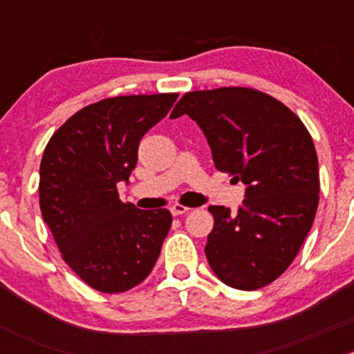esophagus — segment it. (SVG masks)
Returning a JSON list of instances; mask_svg holds the SVG:
<instances>
[{
  "label": "esophagus",
  "instance_id": "34e87169",
  "mask_svg": "<svg viewBox=\"0 0 354 354\" xmlns=\"http://www.w3.org/2000/svg\"><path fill=\"white\" fill-rule=\"evenodd\" d=\"M171 214H173V216H183V214H187L188 210H190V207H187V205H181V203H174L173 207H171Z\"/></svg>",
  "mask_w": 354,
  "mask_h": 354
}]
</instances>
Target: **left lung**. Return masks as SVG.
Returning <instances> with one entry per match:
<instances>
[{
	"label": "left lung",
	"mask_w": 354,
	"mask_h": 354,
	"mask_svg": "<svg viewBox=\"0 0 354 354\" xmlns=\"http://www.w3.org/2000/svg\"><path fill=\"white\" fill-rule=\"evenodd\" d=\"M183 114L205 133L217 171L246 185L236 214L209 207V266L231 288L267 286L291 266L315 219L320 180L312 137L288 106L250 87L187 92L169 118Z\"/></svg>",
	"instance_id": "obj_1"
}]
</instances>
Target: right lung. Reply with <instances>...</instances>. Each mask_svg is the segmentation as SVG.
Masks as SVG:
<instances>
[{
  "mask_svg": "<svg viewBox=\"0 0 354 354\" xmlns=\"http://www.w3.org/2000/svg\"><path fill=\"white\" fill-rule=\"evenodd\" d=\"M178 94L118 95L88 104L49 138L39 203L70 269L101 292H123L151 274L173 217L118 197L137 166L138 144Z\"/></svg>",
  "mask_w": 354,
  "mask_h": 354,
  "instance_id": "right-lung-1",
  "label": "right lung"
}]
</instances>
